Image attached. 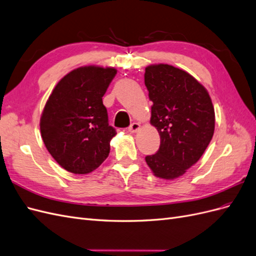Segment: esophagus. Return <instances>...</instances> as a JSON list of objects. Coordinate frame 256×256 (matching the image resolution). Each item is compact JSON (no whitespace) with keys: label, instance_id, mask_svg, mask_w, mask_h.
I'll return each instance as SVG.
<instances>
[{"label":"esophagus","instance_id":"34e87169","mask_svg":"<svg viewBox=\"0 0 256 256\" xmlns=\"http://www.w3.org/2000/svg\"><path fill=\"white\" fill-rule=\"evenodd\" d=\"M140 128H141L140 124H138V122H132L130 125V127L128 128V130H129L130 134H136V131H138V129H140Z\"/></svg>","mask_w":256,"mask_h":256}]
</instances>
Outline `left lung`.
<instances>
[{
    "label": "left lung",
    "mask_w": 256,
    "mask_h": 256,
    "mask_svg": "<svg viewBox=\"0 0 256 256\" xmlns=\"http://www.w3.org/2000/svg\"><path fill=\"white\" fill-rule=\"evenodd\" d=\"M144 79L152 102L150 125L160 136L159 150L145 161L154 176L172 180L194 166L210 143L212 102L194 76L172 65L147 66Z\"/></svg>",
    "instance_id": "1"
}]
</instances>
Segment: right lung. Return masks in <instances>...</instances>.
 <instances>
[{
    "label": "right lung",
    "mask_w": 256,
    "mask_h": 256,
    "mask_svg": "<svg viewBox=\"0 0 256 256\" xmlns=\"http://www.w3.org/2000/svg\"><path fill=\"white\" fill-rule=\"evenodd\" d=\"M118 70L96 65L76 68L53 88L40 116L48 152L66 171L88 174L109 156L116 131L102 97Z\"/></svg>",
    "instance_id": "obj_1"
}]
</instances>
